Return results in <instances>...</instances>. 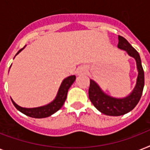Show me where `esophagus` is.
Wrapping results in <instances>:
<instances>
[{
  "label": "esophagus",
  "instance_id": "obj_1",
  "mask_svg": "<svg viewBox=\"0 0 150 150\" xmlns=\"http://www.w3.org/2000/svg\"><path fill=\"white\" fill-rule=\"evenodd\" d=\"M87 72V68L86 67H81L78 69L77 71V74L79 75H84Z\"/></svg>",
  "mask_w": 150,
  "mask_h": 150
}]
</instances>
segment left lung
I'll list each match as a JSON object with an SVG mask.
<instances>
[{"instance_id": "left-lung-1", "label": "left lung", "mask_w": 150, "mask_h": 150, "mask_svg": "<svg viewBox=\"0 0 150 150\" xmlns=\"http://www.w3.org/2000/svg\"><path fill=\"white\" fill-rule=\"evenodd\" d=\"M117 47L125 50L129 56L135 59L138 70L136 84L132 92L124 98H114L106 94L95 81L90 79L89 98L93 106L103 114L109 116H121L132 110L142 96L144 87V71L141 58L137 50L132 47L126 39L118 36Z\"/></svg>"}]
</instances>
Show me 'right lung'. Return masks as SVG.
I'll list each match as a JSON object with an SVG mask.
<instances>
[{
	"instance_id": "obj_1",
	"label": "right lung",
	"mask_w": 150,
	"mask_h": 150,
	"mask_svg": "<svg viewBox=\"0 0 150 150\" xmlns=\"http://www.w3.org/2000/svg\"><path fill=\"white\" fill-rule=\"evenodd\" d=\"M24 48L25 47L22 48L21 50H18L16 55L19 54ZM75 79H76L75 75H71V76H68L66 79H64L63 80V82H61V86L59 88L58 92H57V94L55 99L52 102H50V103H48L45 106L34 107V108H25V107H20L18 104H16L13 101L12 99H11V101H12L13 104L16 107V109L18 110H19L20 112H22V114H25L27 116L34 117V118L47 117H50L52 114H54V113H56L63 106L64 103L66 98H67V93H68V89L71 87V86L73 84V82H75Z\"/></svg>"
}]
</instances>
